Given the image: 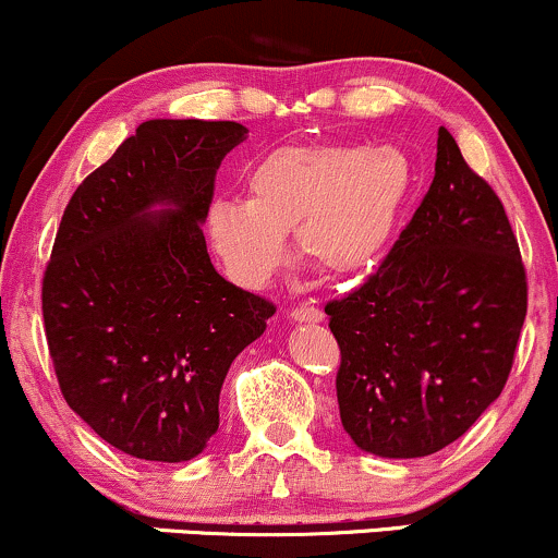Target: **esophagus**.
Masks as SVG:
<instances>
[{
	"mask_svg": "<svg viewBox=\"0 0 558 558\" xmlns=\"http://www.w3.org/2000/svg\"><path fill=\"white\" fill-rule=\"evenodd\" d=\"M291 319H296V322H322V319H325V312H322V308H317V306H312V304H299V306L291 308Z\"/></svg>",
	"mask_w": 558,
	"mask_h": 558,
	"instance_id": "esophagus-1",
	"label": "esophagus"
}]
</instances>
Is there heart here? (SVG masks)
<instances>
[{"label": "heart", "mask_w": 558, "mask_h": 558, "mask_svg": "<svg viewBox=\"0 0 558 558\" xmlns=\"http://www.w3.org/2000/svg\"><path fill=\"white\" fill-rule=\"evenodd\" d=\"M411 184L398 147H278L252 171L250 197L223 194L207 205V236L244 286H262L278 270L291 231L308 265L351 275L385 250Z\"/></svg>", "instance_id": "b5f03b06"}]
</instances>
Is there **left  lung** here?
Wrapping results in <instances>:
<instances>
[{
    "label": "left lung",
    "instance_id": "1",
    "mask_svg": "<svg viewBox=\"0 0 558 558\" xmlns=\"http://www.w3.org/2000/svg\"><path fill=\"white\" fill-rule=\"evenodd\" d=\"M325 312L340 345V421L366 452H439L501 395L527 275L505 205L445 126L411 223L379 270Z\"/></svg>",
    "mask_w": 558,
    "mask_h": 558
}]
</instances>
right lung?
<instances>
[{
  "instance_id": "right-lung-1",
  "label": "right lung",
  "mask_w": 558,
  "mask_h": 558,
  "mask_svg": "<svg viewBox=\"0 0 558 558\" xmlns=\"http://www.w3.org/2000/svg\"><path fill=\"white\" fill-rule=\"evenodd\" d=\"M239 122L150 119L72 194L41 308L66 405L140 460L184 462L218 432L233 359L272 301L215 272L203 220ZM173 211L150 214L153 204Z\"/></svg>"
}]
</instances>
